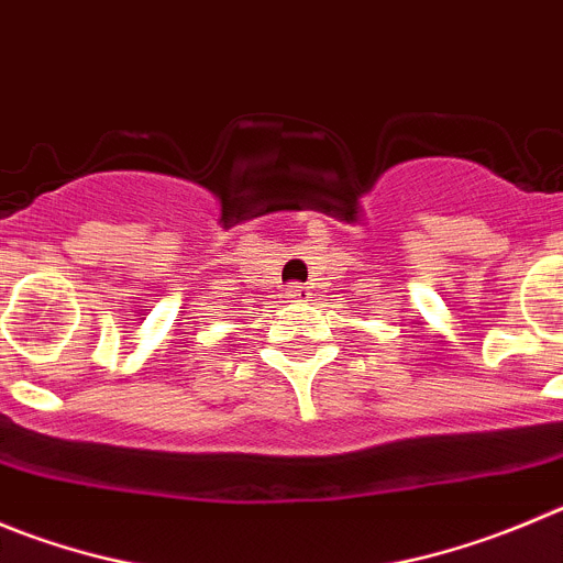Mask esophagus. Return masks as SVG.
Masks as SVG:
<instances>
[{
	"mask_svg": "<svg viewBox=\"0 0 563 563\" xmlns=\"http://www.w3.org/2000/svg\"><path fill=\"white\" fill-rule=\"evenodd\" d=\"M286 297L294 299V302H306V299L311 297V288H308L306 283H291V286L286 288Z\"/></svg>",
	"mask_w": 563,
	"mask_h": 563,
	"instance_id": "esophagus-1",
	"label": "esophagus"
}]
</instances>
